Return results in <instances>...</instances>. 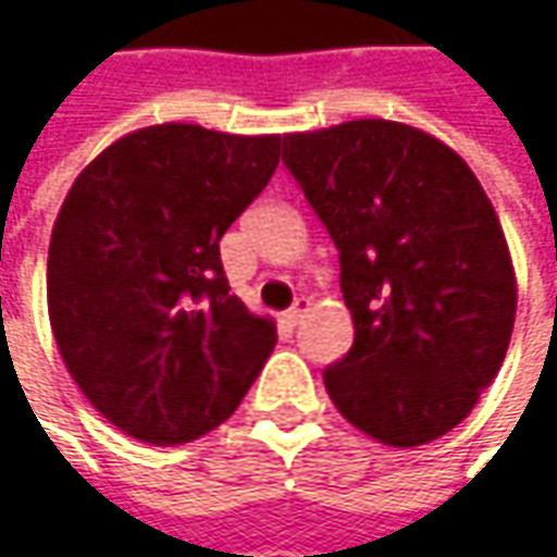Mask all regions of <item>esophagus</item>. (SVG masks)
I'll return each mask as SVG.
<instances>
[{
	"instance_id": "1",
	"label": "esophagus",
	"mask_w": 557,
	"mask_h": 557,
	"mask_svg": "<svg viewBox=\"0 0 557 557\" xmlns=\"http://www.w3.org/2000/svg\"><path fill=\"white\" fill-rule=\"evenodd\" d=\"M310 307H312L310 297H297V300H294V307L285 312V319H288L290 325H297V322H304V315L310 312Z\"/></svg>"
}]
</instances>
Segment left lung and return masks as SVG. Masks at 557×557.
Masks as SVG:
<instances>
[{
	"mask_svg": "<svg viewBox=\"0 0 557 557\" xmlns=\"http://www.w3.org/2000/svg\"><path fill=\"white\" fill-rule=\"evenodd\" d=\"M285 163L341 250L354 347L325 391L362 434L421 446L461 424L503 366L518 278L483 185L396 120L285 136Z\"/></svg>",
	"mask_w": 557,
	"mask_h": 557,
	"instance_id": "8db88e82",
	"label": "left lung"
}]
</instances>
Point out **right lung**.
<instances>
[{
  "label": "right lung",
  "instance_id": "right-lung-1",
  "mask_svg": "<svg viewBox=\"0 0 557 557\" xmlns=\"http://www.w3.org/2000/svg\"><path fill=\"white\" fill-rule=\"evenodd\" d=\"M282 141L158 123L71 185L49 242V322L76 387L123 434L201 437L267 366L275 322L228 294L220 238L267 188Z\"/></svg>",
  "mask_w": 557,
  "mask_h": 557
}]
</instances>
